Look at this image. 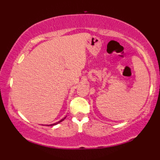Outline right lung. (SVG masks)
<instances>
[{
    "instance_id": "right-lung-1",
    "label": "right lung",
    "mask_w": 160,
    "mask_h": 160,
    "mask_svg": "<svg viewBox=\"0 0 160 160\" xmlns=\"http://www.w3.org/2000/svg\"><path fill=\"white\" fill-rule=\"evenodd\" d=\"M65 118H64V119H62V120H60V121H58V122H56V123H54V124H51V125H48V126H53V125H56V124L59 123V122H61L62 121H63L64 120H65Z\"/></svg>"
}]
</instances>
